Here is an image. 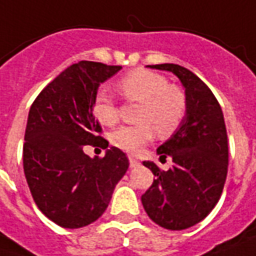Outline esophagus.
I'll use <instances>...</instances> for the list:
<instances>
[{
	"mask_svg": "<svg viewBox=\"0 0 256 256\" xmlns=\"http://www.w3.org/2000/svg\"><path fill=\"white\" fill-rule=\"evenodd\" d=\"M128 164H130V168H136V166L140 165V162L136 158H133V156H128Z\"/></svg>",
	"mask_w": 256,
	"mask_h": 256,
	"instance_id": "obj_1",
	"label": "esophagus"
}]
</instances>
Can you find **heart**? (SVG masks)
<instances>
[{"label":"heart","mask_w":256,"mask_h":256,"mask_svg":"<svg viewBox=\"0 0 256 256\" xmlns=\"http://www.w3.org/2000/svg\"><path fill=\"white\" fill-rule=\"evenodd\" d=\"M119 90L130 101L141 102L137 110V124L122 126L110 134L112 144L123 151L137 154L152 140L155 132L165 138L174 133L187 110L184 92L176 86H169L165 76L138 69L124 74ZM92 114L98 122L114 126L119 120L115 100L106 91H98L92 104Z\"/></svg>","instance_id":"obj_1"}]
</instances>
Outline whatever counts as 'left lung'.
<instances>
[{"label": "left lung", "instance_id": "left-lung-1", "mask_svg": "<svg viewBox=\"0 0 256 256\" xmlns=\"http://www.w3.org/2000/svg\"><path fill=\"white\" fill-rule=\"evenodd\" d=\"M148 68L178 76L186 88L187 110L176 133L156 150L160 158L170 156V169L142 162L155 178L141 202L160 228L184 230L205 219L222 196L228 166L224 118L214 92L191 70L174 64Z\"/></svg>", "mask_w": 256, "mask_h": 256}]
</instances>
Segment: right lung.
<instances>
[{
    "mask_svg": "<svg viewBox=\"0 0 256 256\" xmlns=\"http://www.w3.org/2000/svg\"><path fill=\"white\" fill-rule=\"evenodd\" d=\"M122 66L80 60L46 86L30 106L23 169L36 205L60 228H84L108 208L128 168L116 146L90 158L86 146H108L92 115L98 87Z\"/></svg>",
    "mask_w": 256,
    "mask_h": 256,
    "instance_id": "obj_1",
    "label": "right lung"
}]
</instances>
